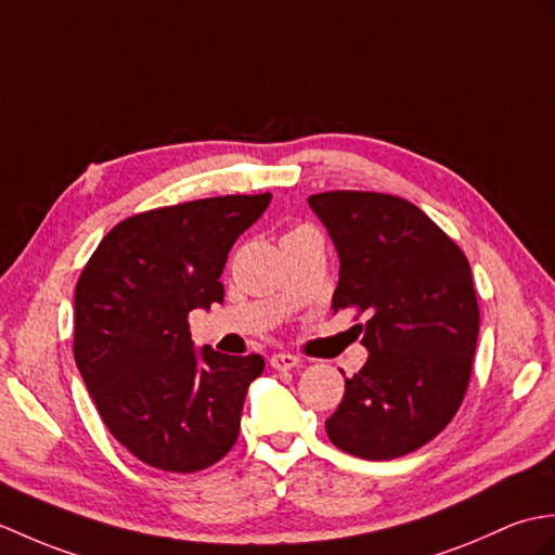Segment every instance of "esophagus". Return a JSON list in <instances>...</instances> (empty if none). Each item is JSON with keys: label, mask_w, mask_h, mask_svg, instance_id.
Returning <instances> with one entry per match:
<instances>
[{"label": "esophagus", "mask_w": 555, "mask_h": 555, "mask_svg": "<svg viewBox=\"0 0 555 555\" xmlns=\"http://www.w3.org/2000/svg\"><path fill=\"white\" fill-rule=\"evenodd\" d=\"M299 363L301 361L292 353H273V356H270V365H273L275 371H292V367H297Z\"/></svg>", "instance_id": "1"}]
</instances>
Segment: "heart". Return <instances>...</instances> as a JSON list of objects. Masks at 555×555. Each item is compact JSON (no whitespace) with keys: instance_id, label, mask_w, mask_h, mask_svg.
<instances>
[{"instance_id":"1","label":"heart","mask_w":555,"mask_h":555,"mask_svg":"<svg viewBox=\"0 0 555 555\" xmlns=\"http://www.w3.org/2000/svg\"><path fill=\"white\" fill-rule=\"evenodd\" d=\"M297 230H299V228H297Z\"/></svg>"}]
</instances>
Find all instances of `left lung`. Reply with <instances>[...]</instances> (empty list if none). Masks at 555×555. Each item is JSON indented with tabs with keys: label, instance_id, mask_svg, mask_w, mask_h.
<instances>
[{
	"label": "left lung",
	"instance_id": "8db88e82",
	"mask_svg": "<svg viewBox=\"0 0 555 555\" xmlns=\"http://www.w3.org/2000/svg\"><path fill=\"white\" fill-rule=\"evenodd\" d=\"M309 206L339 254L332 311L367 313L359 327L371 353L347 379L327 437L359 459H399L435 439L463 403L479 332L470 263L401 196L337 190Z\"/></svg>",
	"mask_w": 555,
	"mask_h": 555
}]
</instances>
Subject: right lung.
<instances>
[{"label":"right lung","mask_w":555,"mask_h":555,"mask_svg":"<svg viewBox=\"0 0 555 555\" xmlns=\"http://www.w3.org/2000/svg\"><path fill=\"white\" fill-rule=\"evenodd\" d=\"M270 204L228 194L130 216L76 287L73 356L108 433L146 465L196 473L235 447L263 356L194 349L188 315L223 304L232 244Z\"/></svg>","instance_id":"add662e5"}]
</instances>
